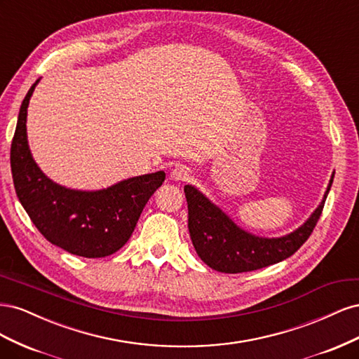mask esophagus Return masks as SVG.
<instances>
[{
	"label": "esophagus",
	"mask_w": 359,
	"mask_h": 359,
	"mask_svg": "<svg viewBox=\"0 0 359 359\" xmlns=\"http://www.w3.org/2000/svg\"><path fill=\"white\" fill-rule=\"evenodd\" d=\"M170 178L173 181H187L190 178V170L186 166H175L170 170Z\"/></svg>",
	"instance_id": "esophagus-1"
}]
</instances>
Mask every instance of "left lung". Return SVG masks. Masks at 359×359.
I'll return each instance as SVG.
<instances>
[{
    "mask_svg": "<svg viewBox=\"0 0 359 359\" xmlns=\"http://www.w3.org/2000/svg\"><path fill=\"white\" fill-rule=\"evenodd\" d=\"M332 180L334 173L320 205L310 219L297 231L280 238H262L245 232L198 189L186 186L189 232L194 250L210 268L226 274L247 273L281 262L309 240L322 214Z\"/></svg>",
    "mask_w": 359,
    "mask_h": 359,
    "instance_id": "8db88e82",
    "label": "left lung"
}]
</instances>
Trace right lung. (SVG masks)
<instances>
[{
    "label": "right lung",
    "instance_id": "right-lung-1",
    "mask_svg": "<svg viewBox=\"0 0 359 359\" xmlns=\"http://www.w3.org/2000/svg\"><path fill=\"white\" fill-rule=\"evenodd\" d=\"M39 81L32 83L20 104L10 148L19 202L50 244L76 256H109L132 236L145 203L165 181L166 173H147L97 191L72 190L49 180L36 165L27 140V109Z\"/></svg>",
    "mask_w": 359,
    "mask_h": 359
}]
</instances>
